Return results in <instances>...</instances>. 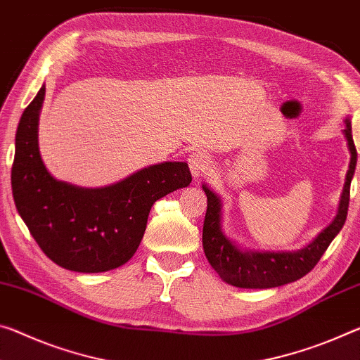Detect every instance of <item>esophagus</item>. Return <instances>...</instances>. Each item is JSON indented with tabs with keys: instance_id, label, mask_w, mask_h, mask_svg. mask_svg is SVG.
<instances>
[{
	"instance_id": "obj_1",
	"label": "esophagus",
	"mask_w": 360,
	"mask_h": 360,
	"mask_svg": "<svg viewBox=\"0 0 360 360\" xmlns=\"http://www.w3.org/2000/svg\"><path fill=\"white\" fill-rule=\"evenodd\" d=\"M187 163H189V168L193 178H200V176L210 173V168H211L210 158L205 155L203 152H192L189 158H187Z\"/></svg>"
}]
</instances>
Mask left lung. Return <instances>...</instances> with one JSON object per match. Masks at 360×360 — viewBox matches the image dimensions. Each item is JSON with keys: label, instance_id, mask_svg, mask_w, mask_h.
<instances>
[{"label": "left lung", "instance_id": "8db88e82", "mask_svg": "<svg viewBox=\"0 0 360 360\" xmlns=\"http://www.w3.org/2000/svg\"><path fill=\"white\" fill-rule=\"evenodd\" d=\"M347 150L351 153L349 169L346 173L345 187L341 192L338 211L333 221L301 250L292 252H256V250L240 248L222 231V202L218 193L202 184L207 193V214L203 222V250L211 267L219 274L226 283L238 288H274L304 277L314 269L325 250L332 243L338 232L343 229L347 207H349V187L356 171L357 152L352 141L351 118H345Z\"/></svg>", "mask_w": 360, "mask_h": 360}]
</instances>
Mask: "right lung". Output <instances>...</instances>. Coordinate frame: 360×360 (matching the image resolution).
<instances>
[{
  "instance_id": "add662e5",
  "label": "right lung",
  "mask_w": 360,
  "mask_h": 360,
  "mask_svg": "<svg viewBox=\"0 0 360 360\" xmlns=\"http://www.w3.org/2000/svg\"><path fill=\"white\" fill-rule=\"evenodd\" d=\"M46 86L20 117L11 184L15 208L43 253L68 271L96 274L123 266L144 237L152 205L192 181L186 162L150 165L104 187L56 179L38 146Z\"/></svg>"
}]
</instances>
